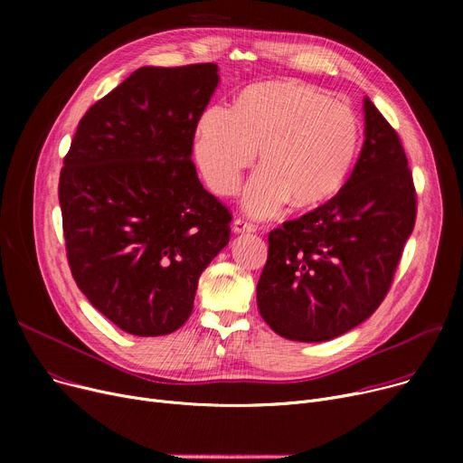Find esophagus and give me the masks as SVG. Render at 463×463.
<instances>
[{
  "label": "esophagus",
  "mask_w": 463,
  "mask_h": 463,
  "mask_svg": "<svg viewBox=\"0 0 463 463\" xmlns=\"http://www.w3.org/2000/svg\"><path fill=\"white\" fill-rule=\"evenodd\" d=\"M232 231H234L236 234H246V232H253V231H255V225L250 223V222H246L244 217H238V219H234Z\"/></svg>",
  "instance_id": "1"
}]
</instances>
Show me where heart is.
Here are the masks:
<instances>
[{"label": "heart", "instance_id": "1", "mask_svg": "<svg viewBox=\"0 0 463 463\" xmlns=\"http://www.w3.org/2000/svg\"><path fill=\"white\" fill-rule=\"evenodd\" d=\"M360 138L353 109L302 82H266L240 97L234 112L208 109L197 129V161L208 185L232 194L259 150L260 170L244 193L257 217L326 201L344 184Z\"/></svg>", "mask_w": 463, "mask_h": 463}]
</instances>
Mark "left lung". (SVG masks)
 <instances>
[{
	"instance_id": "left-lung-1",
	"label": "left lung",
	"mask_w": 463,
	"mask_h": 463,
	"mask_svg": "<svg viewBox=\"0 0 463 463\" xmlns=\"http://www.w3.org/2000/svg\"><path fill=\"white\" fill-rule=\"evenodd\" d=\"M417 194L403 146L364 99V144L349 180L323 206L269 236L257 283L260 317L293 342L317 344L372 317L415 227Z\"/></svg>"
}]
</instances>
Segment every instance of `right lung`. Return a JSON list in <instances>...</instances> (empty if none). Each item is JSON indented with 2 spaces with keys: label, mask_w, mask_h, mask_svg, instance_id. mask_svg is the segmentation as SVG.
Masks as SVG:
<instances>
[{
  "label": "right lung",
  "mask_w": 463,
  "mask_h": 463,
  "mask_svg": "<svg viewBox=\"0 0 463 463\" xmlns=\"http://www.w3.org/2000/svg\"><path fill=\"white\" fill-rule=\"evenodd\" d=\"M217 84L215 63L140 67L84 114L63 159L72 278L128 334L178 330L203 270L229 244L231 213L191 161Z\"/></svg>",
  "instance_id": "right-lung-1"
}]
</instances>
